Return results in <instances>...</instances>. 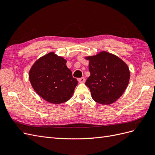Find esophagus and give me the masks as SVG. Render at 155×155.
Returning <instances> with one entry per match:
<instances>
[{
  "mask_svg": "<svg viewBox=\"0 0 155 155\" xmlns=\"http://www.w3.org/2000/svg\"><path fill=\"white\" fill-rule=\"evenodd\" d=\"M78 80L79 83H85V78H84V77H82V78H78Z\"/></svg>",
  "mask_w": 155,
  "mask_h": 155,
  "instance_id": "obj_1",
  "label": "esophagus"
}]
</instances>
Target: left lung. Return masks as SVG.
<instances>
[{
	"instance_id": "1",
	"label": "left lung",
	"mask_w": 155,
	"mask_h": 155,
	"mask_svg": "<svg viewBox=\"0 0 155 155\" xmlns=\"http://www.w3.org/2000/svg\"><path fill=\"white\" fill-rule=\"evenodd\" d=\"M85 59L89 61L91 73L85 85L90 88L92 99L101 105L113 104L128 86L130 74L127 64L107 51L85 56Z\"/></svg>"
}]
</instances>
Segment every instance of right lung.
<instances>
[{"mask_svg":"<svg viewBox=\"0 0 155 155\" xmlns=\"http://www.w3.org/2000/svg\"><path fill=\"white\" fill-rule=\"evenodd\" d=\"M31 87L50 104H60L72 97L78 81L67 67V60L54 51L42 56L29 71Z\"/></svg>","mask_w":155,"mask_h":155,"instance_id":"right-lung-1","label":"right lung"}]
</instances>
